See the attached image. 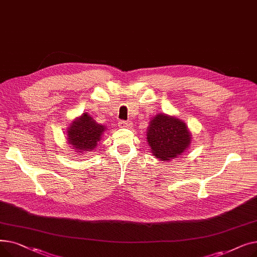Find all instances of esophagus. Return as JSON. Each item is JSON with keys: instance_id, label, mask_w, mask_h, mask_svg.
<instances>
[{"instance_id": "1", "label": "esophagus", "mask_w": 257, "mask_h": 257, "mask_svg": "<svg viewBox=\"0 0 257 257\" xmlns=\"http://www.w3.org/2000/svg\"><path fill=\"white\" fill-rule=\"evenodd\" d=\"M117 125L119 128H131L132 127V123L129 120H119Z\"/></svg>"}]
</instances>
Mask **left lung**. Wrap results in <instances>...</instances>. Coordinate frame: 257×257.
<instances>
[{
    "label": "left lung",
    "mask_w": 257,
    "mask_h": 257,
    "mask_svg": "<svg viewBox=\"0 0 257 257\" xmlns=\"http://www.w3.org/2000/svg\"><path fill=\"white\" fill-rule=\"evenodd\" d=\"M147 140L151 151L161 161L182 155L192 142V134L183 120L165 113L156 114L149 123Z\"/></svg>",
    "instance_id": "1"
}]
</instances>
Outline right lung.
Here are the masks:
<instances>
[{
    "instance_id": "obj_1",
    "label": "right lung",
    "mask_w": 257,
    "mask_h": 257,
    "mask_svg": "<svg viewBox=\"0 0 257 257\" xmlns=\"http://www.w3.org/2000/svg\"><path fill=\"white\" fill-rule=\"evenodd\" d=\"M105 129V126L98 124L88 113H82L67 128V143L72 145L77 154L90 152L97 147Z\"/></svg>"
}]
</instances>
